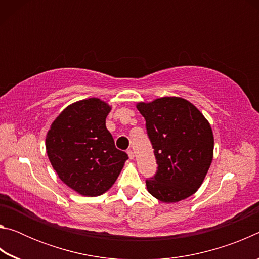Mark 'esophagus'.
I'll use <instances>...</instances> for the list:
<instances>
[{
    "label": "esophagus",
    "instance_id": "1",
    "mask_svg": "<svg viewBox=\"0 0 259 259\" xmlns=\"http://www.w3.org/2000/svg\"><path fill=\"white\" fill-rule=\"evenodd\" d=\"M126 153H128V155H129V159H130V160H133L134 157H135V153H134V151L128 150V152H126Z\"/></svg>",
    "mask_w": 259,
    "mask_h": 259
}]
</instances>
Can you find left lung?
<instances>
[{"label":"left lung","instance_id":"8db88e82","mask_svg":"<svg viewBox=\"0 0 259 259\" xmlns=\"http://www.w3.org/2000/svg\"><path fill=\"white\" fill-rule=\"evenodd\" d=\"M136 107L145 117L147 135L157 163L147 179L150 194L164 203L194 194L213 157L211 125L194 105L181 97H162Z\"/></svg>","mask_w":259,"mask_h":259}]
</instances>
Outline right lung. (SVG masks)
I'll return each mask as SVG.
<instances>
[{
	"instance_id": "add662e5",
	"label": "right lung",
	"mask_w": 259,
	"mask_h": 259,
	"mask_svg": "<svg viewBox=\"0 0 259 259\" xmlns=\"http://www.w3.org/2000/svg\"><path fill=\"white\" fill-rule=\"evenodd\" d=\"M112 106L99 98L73 103L50 125L46 150L60 181L83 196L107 192L128 160L106 128Z\"/></svg>"
}]
</instances>
